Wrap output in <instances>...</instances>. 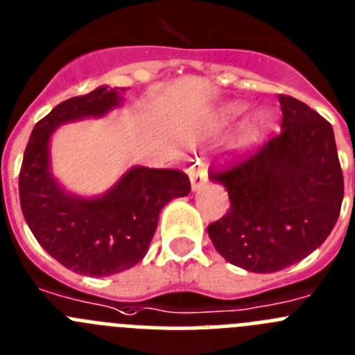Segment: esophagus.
<instances>
[{
  "mask_svg": "<svg viewBox=\"0 0 355 355\" xmlns=\"http://www.w3.org/2000/svg\"><path fill=\"white\" fill-rule=\"evenodd\" d=\"M188 175H190V183H191V190L197 191L204 187V183L207 181V167L206 164L202 162H195L193 165L188 171Z\"/></svg>",
  "mask_w": 355,
  "mask_h": 355,
  "instance_id": "34e87169",
  "label": "esophagus"
}]
</instances>
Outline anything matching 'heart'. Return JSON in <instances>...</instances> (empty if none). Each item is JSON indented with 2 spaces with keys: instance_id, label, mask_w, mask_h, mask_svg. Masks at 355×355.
Returning <instances> with one entry per match:
<instances>
[{
  "instance_id": "heart-1",
  "label": "heart",
  "mask_w": 355,
  "mask_h": 355,
  "mask_svg": "<svg viewBox=\"0 0 355 355\" xmlns=\"http://www.w3.org/2000/svg\"><path fill=\"white\" fill-rule=\"evenodd\" d=\"M245 109L246 107L243 105V103H230V105L225 107V112L223 114H225L227 119H236L237 116H241ZM271 125H272L271 114L266 112V110H259V112H257L255 116H253V118L243 126L241 137H239L241 146H248L252 144V142H255L257 139L262 137V135L271 128Z\"/></svg>"
}]
</instances>
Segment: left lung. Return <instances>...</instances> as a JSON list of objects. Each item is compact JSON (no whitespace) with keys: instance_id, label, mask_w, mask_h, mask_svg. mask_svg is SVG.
Wrapping results in <instances>:
<instances>
[{"instance_id":"1","label":"left lung","mask_w":355,"mask_h":355,"mask_svg":"<svg viewBox=\"0 0 355 355\" xmlns=\"http://www.w3.org/2000/svg\"><path fill=\"white\" fill-rule=\"evenodd\" d=\"M279 135L209 174L225 187L230 207L207 234L227 262L252 272H276L310 255L331 234L343 200L333 126L292 96L279 95Z\"/></svg>"}]
</instances>
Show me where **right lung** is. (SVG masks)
<instances>
[{"mask_svg":"<svg viewBox=\"0 0 355 355\" xmlns=\"http://www.w3.org/2000/svg\"><path fill=\"white\" fill-rule=\"evenodd\" d=\"M121 91L100 86L61 102L35 125L22 158L19 197L26 223L49 255L79 275L133 268L148 253L165 204L190 193L188 175L175 168L135 165L96 197L64 190L52 174L54 132L64 123L107 116L123 103Z\"/></svg>","mask_w":355,"mask_h":355,"instance_id":"right-lung-1","label":"right lung"}]
</instances>
